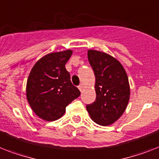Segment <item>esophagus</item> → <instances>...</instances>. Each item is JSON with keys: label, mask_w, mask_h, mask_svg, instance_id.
<instances>
[{"label": "esophagus", "mask_w": 159, "mask_h": 159, "mask_svg": "<svg viewBox=\"0 0 159 159\" xmlns=\"http://www.w3.org/2000/svg\"><path fill=\"white\" fill-rule=\"evenodd\" d=\"M78 88H79V89L80 90V92H82V91H83V89H84V85L80 84V86H79Z\"/></svg>", "instance_id": "34e87169"}]
</instances>
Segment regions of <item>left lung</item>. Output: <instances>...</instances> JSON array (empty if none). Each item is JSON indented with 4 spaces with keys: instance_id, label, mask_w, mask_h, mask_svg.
Wrapping results in <instances>:
<instances>
[{
    "instance_id": "8db88e82",
    "label": "left lung",
    "mask_w": 159,
    "mask_h": 159,
    "mask_svg": "<svg viewBox=\"0 0 159 159\" xmlns=\"http://www.w3.org/2000/svg\"><path fill=\"white\" fill-rule=\"evenodd\" d=\"M88 57L95 74L97 98L86 109L96 124L111 125L121 117L129 102L128 75L122 64L108 53L89 49Z\"/></svg>"
}]
</instances>
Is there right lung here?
<instances>
[{
    "label": "right lung",
    "instance_id": "1",
    "mask_svg": "<svg viewBox=\"0 0 159 159\" xmlns=\"http://www.w3.org/2000/svg\"><path fill=\"white\" fill-rule=\"evenodd\" d=\"M71 49L46 54L38 60L27 81V102L38 117L45 121H55L66 112V107L80 95L70 82L65 67Z\"/></svg>",
    "mask_w": 159,
    "mask_h": 159
}]
</instances>
